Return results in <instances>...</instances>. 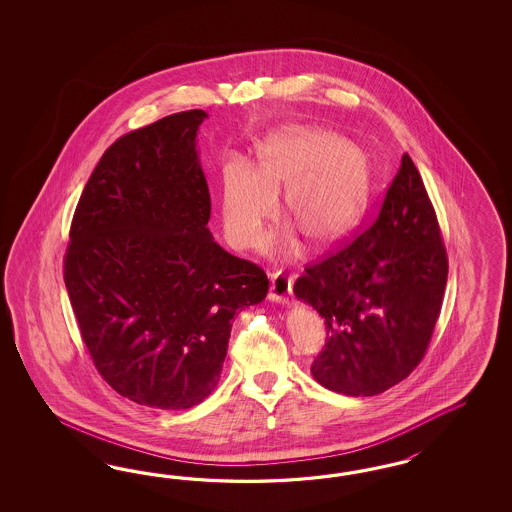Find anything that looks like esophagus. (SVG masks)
Wrapping results in <instances>:
<instances>
[{
  "mask_svg": "<svg viewBox=\"0 0 512 512\" xmlns=\"http://www.w3.org/2000/svg\"><path fill=\"white\" fill-rule=\"evenodd\" d=\"M293 291V281L291 278H287L285 274H274L272 281H270V293L268 298L272 302H278V304H289V296Z\"/></svg>",
  "mask_w": 512,
  "mask_h": 512,
  "instance_id": "obj_1",
  "label": "esophagus"
}]
</instances>
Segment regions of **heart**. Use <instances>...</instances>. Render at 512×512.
Wrapping results in <instances>:
<instances>
[{
  "label": "heart",
  "instance_id": "1",
  "mask_svg": "<svg viewBox=\"0 0 512 512\" xmlns=\"http://www.w3.org/2000/svg\"><path fill=\"white\" fill-rule=\"evenodd\" d=\"M372 174L347 140L317 129L283 131L257 148L255 169L231 159L221 172V221L238 248H251L263 236L285 189V214L315 248H330L357 227L370 199ZM291 253L293 238L270 244Z\"/></svg>",
  "mask_w": 512,
  "mask_h": 512
}]
</instances>
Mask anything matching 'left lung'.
<instances>
[{
	"instance_id": "1",
	"label": "left lung",
	"mask_w": 512,
	"mask_h": 512,
	"mask_svg": "<svg viewBox=\"0 0 512 512\" xmlns=\"http://www.w3.org/2000/svg\"><path fill=\"white\" fill-rule=\"evenodd\" d=\"M449 263L434 206L411 157L372 227L308 266L295 295L325 319L311 373L345 396H375L419 366L432 338Z\"/></svg>"
}]
</instances>
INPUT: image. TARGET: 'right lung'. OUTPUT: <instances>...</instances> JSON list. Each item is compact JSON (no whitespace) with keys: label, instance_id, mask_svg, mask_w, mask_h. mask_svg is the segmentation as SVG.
I'll list each match as a JSON object with an SVG mask.
<instances>
[{"label":"right lung","instance_id":"right-lung-1","mask_svg":"<svg viewBox=\"0 0 512 512\" xmlns=\"http://www.w3.org/2000/svg\"><path fill=\"white\" fill-rule=\"evenodd\" d=\"M187 110L103 154L71 223L63 279L103 379L131 402L189 409L219 381L238 311L263 302L257 264L210 233V193Z\"/></svg>","mask_w":512,"mask_h":512}]
</instances>
